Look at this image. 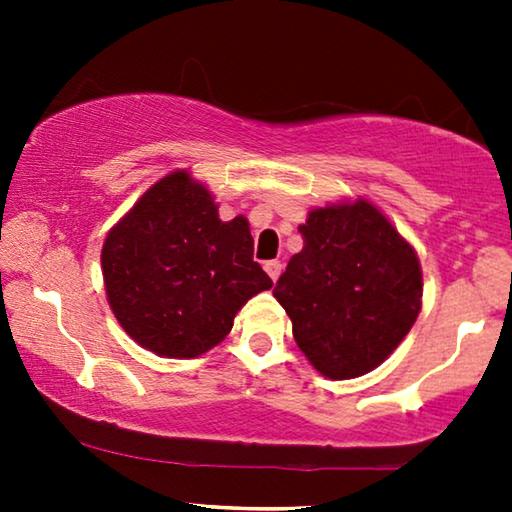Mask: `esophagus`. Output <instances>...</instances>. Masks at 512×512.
<instances>
[{"label":"esophagus","mask_w":512,"mask_h":512,"mask_svg":"<svg viewBox=\"0 0 512 512\" xmlns=\"http://www.w3.org/2000/svg\"><path fill=\"white\" fill-rule=\"evenodd\" d=\"M263 270L268 272L272 282H277L279 275H282V263H279V261H265V263H263Z\"/></svg>","instance_id":"esophagus-1"}]
</instances>
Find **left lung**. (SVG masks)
I'll use <instances>...</instances> for the list:
<instances>
[{"label": "left lung", "instance_id": "1", "mask_svg": "<svg viewBox=\"0 0 512 512\" xmlns=\"http://www.w3.org/2000/svg\"><path fill=\"white\" fill-rule=\"evenodd\" d=\"M298 230L303 251L291 256L272 296L321 375H366L401 345L422 310L415 249L363 198L312 209Z\"/></svg>", "mask_w": 512, "mask_h": 512}]
</instances>
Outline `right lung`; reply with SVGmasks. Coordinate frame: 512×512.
I'll list each match as a JSON object with an SVG mask.
<instances>
[{
    "label": "right lung",
    "mask_w": 512,
    "mask_h": 512,
    "mask_svg": "<svg viewBox=\"0 0 512 512\" xmlns=\"http://www.w3.org/2000/svg\"><path fill=\"white\" fill-rule=\"evenodd\" d=\"M102 275L123 331L167 359L219 345L242 305L272 286L254 261L249 221H221L212 193L188 170L156 181L109 230Z\"/></svg>",
    "instance_id": "add662e5"
}]
</instances>
